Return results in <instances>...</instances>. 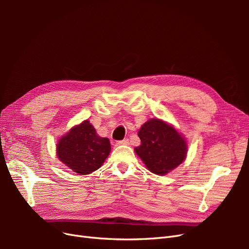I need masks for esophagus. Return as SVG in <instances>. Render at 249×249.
<instances>
[{"mask_svg": "<svg viewBox=\"0 0 249 249\" xmlns=\"http://www.w3.org/2000/svg\"><path fill=\"white\" fill-rule=\"evenodd\" d=\"M117 144L118 145H127L129 144V139H124V140H119L117 141Z\"/></svg>", "mask_w": 249, "mask_h": 249, "instance_id": "obj_1", "label": "esophagus"}]
</instances>
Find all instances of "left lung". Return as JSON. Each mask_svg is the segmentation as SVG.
Returning a JSON list of instances; mask_svg holds the SVG:
<instances>
[{
    "label": "left lung",
    "mask_w": 249,
    "mask_h": 249,
    "mask_svg": "<svg viewBox=\"0 0 249 249\" xmlns=\"http://www.w3.org/2000/svg\"><path fill=\"white\" fill-rule=\"evenodd\" d=\"M138 136L141 145L135 152L148 170L166 175L182 163L187 154V143L175 127L160 119H149L142 124Z\"/></svg>",
    "instance_id": "obj_1"
}]
</instances>
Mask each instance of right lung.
<instances>
[{
  "label": "right lung",
  "mask_w": 249,
  "mask_h": 249,
  "mask_svg": "<svg viewBox=\"0 0 249 249\" xmlns=\"http://www.w3.org/2000/svg\"><path fill=\"white\" fill-rule=\"evenodd\" d=\"M110 150L109 139L97 136L89 120L72 127L57 144L60 161L80 175H88L99 169Z\"/></svg>",
  "instance_id": "right-lung-1"
}]
</instances>
